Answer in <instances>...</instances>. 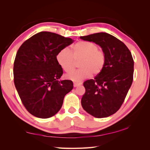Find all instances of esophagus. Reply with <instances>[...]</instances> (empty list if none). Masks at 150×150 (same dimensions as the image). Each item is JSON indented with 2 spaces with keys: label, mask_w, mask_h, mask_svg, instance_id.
<instances>
[{
  "label": "esophagus",
  "mask_w": 150,
  "mask_h": 150,
  "mask_svg": "<svg viewBox=\"0 0 150 150\" xmlns=\"http://www.w3.org/2000/svg\"><path fill=\"white\" fill-rule=\"evenodd\" d=\"M82 84V83H78V82H74V84H73V86H74V87H77L79 86H81Z\"/></svg>",
  "instance_id": "obj_1"
}]
</instances>
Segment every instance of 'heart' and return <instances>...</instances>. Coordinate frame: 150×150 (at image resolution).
<instances>
[{
	"instance_id": "heart-1",
	"label": "heart",
	"mask_w": 150,
	"mask_h": 150,
	"mask_svg": "<svg viewBox=\"0 0 150 150\" xmlns=\"http://www.w3.org/2000/svg\"><path fill=\"white\" fill-rule=\"evenodd\" d=\"M56 59L64 71L69 74L68 77L75 82L81 81L92 74L98 75L103 71L106 62L104 51L98 49L97 44L88 41L76 42L71 46V51L68 48L61 50L57 54ZM78 61L80 69L73 73L76 62Z\"/></svg>"
}]
</instances>
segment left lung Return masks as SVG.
<instances>
[{"label": "left lung", "mask_w": 150, "mask_h": 150, "mask_svg": "<svg viewBox=\"0 0 150 150\" xmlns=\"http://www.w3.org/2000/svg\"><path fill=\"white\" fill-rule=\"evenodd\" d=\"M81 39L98 44L106 55L104 68L94 79L84 82L81 99L83 109L96 118H104L120 109L132 84L134 61L124 42L107 33H97Z\"/></svg>", "instance_id": "left-lung-1"}]
</instances>
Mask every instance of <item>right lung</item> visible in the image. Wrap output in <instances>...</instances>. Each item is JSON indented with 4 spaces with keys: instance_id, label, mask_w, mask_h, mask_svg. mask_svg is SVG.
I'll list each match as a JSON object with an SVG mask.
<instances>
[{
    "instance_id": "right-lung-1",
    "label": "right lung",
    "mask_w": 150,
    "mask_h": 150,
    "mask_svg": "<svg viewBox=\"0 0 150 150\" xmlns=\"http://www.w3.org/2000/svg\"><path fill=\"white\" fill-rule=\"evenodd\" d=\"M73 41L42 31L26 40L18 50L13 65L14 84L22 104L33 116L47 119L55 115L65 95L72 90L71 81H59L63 70L56 56Z\"/></svg>"
}]
</instances>
